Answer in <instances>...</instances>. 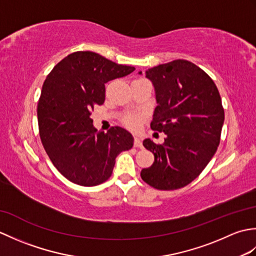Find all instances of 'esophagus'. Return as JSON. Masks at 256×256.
I'll return each mask as SVG.
<instances>
[{"mask_svg":"<svg viewBox=\"0 0 256 256\" xmlns=\"http://www.w3.org/2000/svg\"><path fill=\"white\" fill-rule=\"evenodd\" d=\"M134 148H143V143L138 138H134Z\"/></svg>","mask_w":256,"mask_h":256,"instance_id":"34e87169","label":"esophagus"}]
</instances>
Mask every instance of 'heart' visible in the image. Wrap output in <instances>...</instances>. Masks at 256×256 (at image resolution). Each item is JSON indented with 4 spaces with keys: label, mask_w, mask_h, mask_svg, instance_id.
I'll use <instances>...</instances> for the list:
<instances>
[{
    "label": "heart",
    "mask_w": 256,
    "mask_h": 256,
    "mask_svg": "<svg viewBox=\"0 0 256 256\" xmlns=\"http://www.w3.org/2000/svg\"><path fill=\"white\" fill-rule=\"evenodd\" d=\"M140 121H142V116L138 113H130L123 118V123L125 126L130 130H133V131L140 128Z\"/></svg>",
    "instance_id": "b5f03b06"
}]
</instances>
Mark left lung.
<instances>
[{
	"mask_svg": "<svg viewBox=\"0 0 256 256\" xmlns=\"http://www.w3.org/2000/svg\"><path fill=\"white\" fill-rule=\"evenodd\" d=\"M146 77L158 103L150 128L166 138L162 144L143 140L154 162L142 170L140 177L158 190L182 188L200 175L218 150L224 121L221 96L214 80L184 59L150 68Z\"/></svg>",
	"mask_w": 256,
	"mask_h": 256,
	"instance_id": "obj_1",
	"label": "left lung"
}]
</instances>
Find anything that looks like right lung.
<instances>
[{
    "mask_svg": "<svg viewBox=\"0 0 256 256\" xmlns=\"http://www.w3.org/2000/svg\"><path fill=\"white\" fill-rule=\"evenodd\" d=\"M134 70L99 54L76 52L48 74L37 106L40 136L54 166L68 180L86 187L104 182L116 156L132 148L126 130L98 131L91 114L106 100L104 84Z\"/></svg>",
    "mask_w": 256,
    "mask_h": 256,
    "instance_id": "add662e5",
    "label": "right lung"
}]
</instances>
